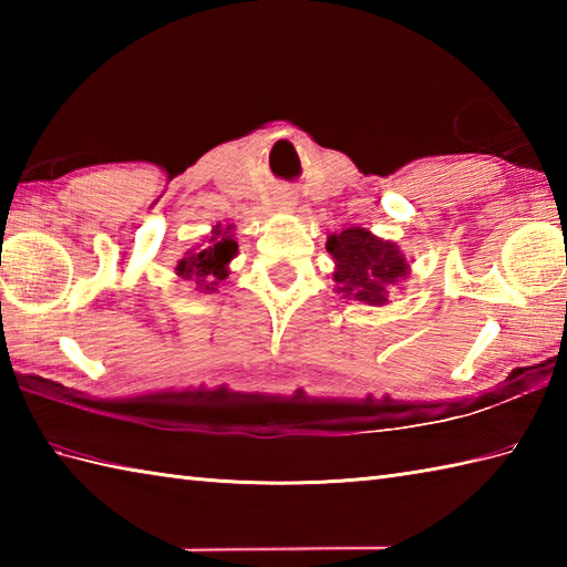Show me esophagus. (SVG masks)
I'll return each instance as SVG.
<instances>
[{"mask_svg": "<svg viewBox=\"0 0 567 567\" xmlns=\"http://www.w3.org/2000/svg\"><path fill=\"white\" fill-rule=\"evenodd\" d=\"M277 204H282V207H295V204H297V197L292 195V192H282V195L277 197Z\"/></svg>", "mask_w": 567, "mask_h": 567, "instance_id": "esophagus-1", "label": "esophagus"}]
</instances>
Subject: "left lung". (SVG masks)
<instances>
[{"label": "left lung", "mask_w": 567, "mask_h": 567, "mask_svg": "<svg viewBox=\"0 0 567 567\" xmlns=\"http://www.w3.org/2000/svg\"><path fill=\"white\" fill-rule=\"evenodd\" d=\"M327 250L336 262V292L370 307L388 305L390 292L409 275V262L400 246L378 238L368 228L351 226L331 234Z\"/></svg>", "instance_id": "left-lung-1"}]
</instances>
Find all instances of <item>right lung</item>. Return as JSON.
I'll return each instance as SVG.
<instances>
[{"instance_id": "obj_1", "label": "right lung", "mask_w": 567, "mask_h": 567, "mask_svg": "<svg viewBox=\"0 0 567 567\" xmlns=\"http://www.w3.org/2000/svg\"><path fill=\"white\" fill-rule=\"evenodd\" d=\"M238 244L234 240V226L216 224L212 236L197 248H189L177 262V275L195 282L199 292H214L216 285L228 277V262L236 258Z\"/></svg>"}]
</instances>
